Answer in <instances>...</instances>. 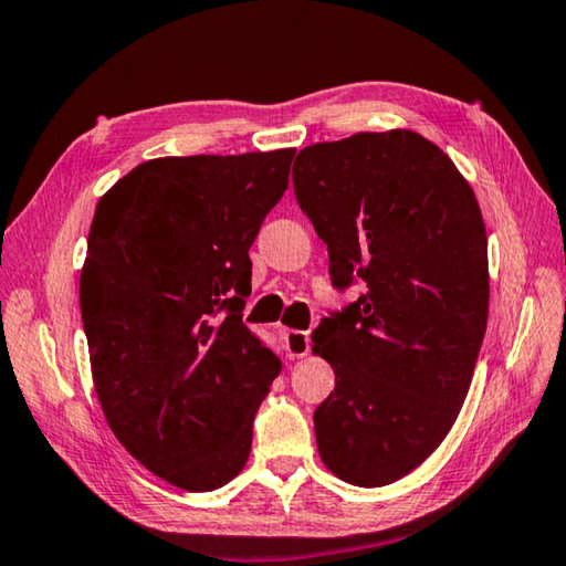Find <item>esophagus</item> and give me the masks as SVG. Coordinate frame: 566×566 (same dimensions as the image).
<instances>
[{"label":"esophagus","mask_w":566,"mask_h":566,"mask_svg":"<svg viewBox=\"0 0 566 566\" xmlns=\"http://www.w3.org/2000/svg\"><path fill=\"white\" fill-rule=\"evenodd\" d=\"M284 347H286V352H290V357L302 359V357H306V354H310L312 339H310V334H306V332L290 329L284 334Z\"/></svg>","instance_id":"obj_1"}]
</instances>
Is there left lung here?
Instances as JSON below:
<instances>
[{
	"label": "left lung",
	"instance_id": "8db88e82",
	"mask_svg": "<svg viewBox=\"0 0 566 566\" xmlns=\"http://www.w3.org/2000/svg\"><path fill=\"white\" fill-rule=\"evenodd\" d=\"M294 195L337 290L314 354L334 391L314 411L322 462L357 486L397 482L442 444L472 385L490 314L486 232L454 161L409 129L304 147Z\"/></svg>",
	"mask_w": 566,
	"mask_h": 566
}]
</instances>
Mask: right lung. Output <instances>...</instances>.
I'll use <instances>...</instances> for the list:
<instances>
[{
  "mask_svg": "<svg viewBox=\"0 0 566 566\" xmlns=\"http://www.w3.org/2000/svg\"><path fill=\"white\" fill-rule=\"evenodd\" d=\"M294 149L161 157L92 219L80 306L114 437L151 474L212 492L242 472L282 361L242 322L249 247L290 185Z\"/></svg>",
  "mask_w": 566,
  "mask_h": 566,
  "instance_id": "add662e5",
  "label": "right lung"
}]
</instances>
